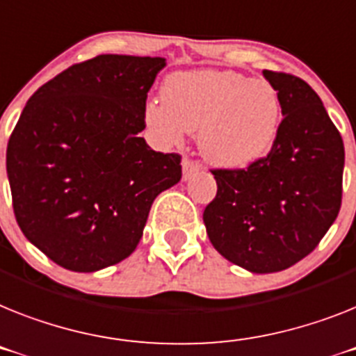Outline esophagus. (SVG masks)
<instances>
[{
	"mask_svg": "<svg viewBox=\"0 0 356 356\" xmlns=\"http://www.w3.org/2000/svg\"><path fill=\"white\" fill-rule=\"evenodd\" d=\"M201 170V164L195 163V161H190L188 157H184L183 159V179L184 181H188V179L192 177L193 173H197Z\"/></svg>",
	"mask_w": 356,
	"mask_h": 356,
	"instance_id": "obj_1",
	"label": "esophagus"
}]
</instances>
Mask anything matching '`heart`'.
<instances>
[{
  "label": "heart",
  "mask_w": 356,
  "mask_h": 356,
  "mask_svg": "<svg viewBox=\"0 0 356 356\" xmlns=\"http://www.w3.org/2000/svg\"><path fill=\"white\" fill-rule=\"evenodd\" d=\"M161 99L145 104V122L163 146H179L197 132L202 157L222 170L264 159L279 137L282 103L268 79L235 70L175 72Z\"/></svg>",
  "instance_id": "heart-1"
}]
</instances>
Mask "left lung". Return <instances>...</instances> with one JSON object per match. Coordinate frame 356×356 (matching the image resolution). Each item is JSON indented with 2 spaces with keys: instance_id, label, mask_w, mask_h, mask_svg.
<instances>
[{
  "instance_id": "8db88e82",
  "label": "left lung",
  "mask_w": 356,
  "mask_h": 356,
  "mask_svg": "<svg viewBox=\"0 0 356 356\" xmlns=\"http://www.w3.org/2000/svg\"><path fill=\"white\" fill-rule=\"evenodd\" d=\"M279 90V137L246 170H213L204 226L224 259L252 273L297 264L321 243L342 202L344 143L321 97L300 77L262 72Z\"/></svg>"
}]
</instances>
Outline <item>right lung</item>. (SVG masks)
Wrapping results in <instances>:
<instances>
[{"mask_svg": "<svg viewBox=\"0 0 356 356\" xmlns=\"http://www.w3.org/2000/svg\"><path fill=\"white\" fill-rule=\"evenodd\" d=\"M164 58L103 54L44 83L7 146L21 232L50 261L92 273L124 261L181 157L146 145L145 104Z\"/></svg>", "mask_w": 356, "mask_h": 356, "instance_id": "add662e5", "label": "right lung"}]
</instances>
